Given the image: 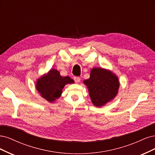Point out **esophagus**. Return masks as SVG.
<instances>
[{"instance_id":"34e87169","label":"esophagus","mask_w":155,"mask_h":155,"mask_svg":"<svg viewBox=\"0 0 155 155\" xmlns=\"http://www.w3.org/2000/svg\"><path fill=\"white\" fill-rule=\"evenodd\" d=\"M74 81L76 83H78L80 81H81V78H80V77H74Z\"/></svg>"}]
</instances>
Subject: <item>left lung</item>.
I'll return each instance as SVG.
<instances>
[{"label":"left lung","mask_w":155,"mask_h":155,"mask_svg":"<svg viewBox=\"0 0 155 155\" xmlns=\"http://www.w3.org/2000/svg\"><path fill=\"white\" fill-rule=\"evenodd\" d=\"M87 86L94 106L102 107L116 97L120 86L116 74L103 68H94L90 77L83 82Z\"/></svg>","instance_id":"left-lung-1"}]
</instances>
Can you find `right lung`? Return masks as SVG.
<instances>
[{
	"mask_svg": "<svg viewBox=\"0 0 155 155\" xmlns=\"http://www.w3.org/2000/svg\"><path fill=\"white\" fill-rule=\"evenodd\" d=\"M73 83L70 77H62L57 69H51L46 74L38 78L36 88L41 97L52 103L61 96L65 85Z\"/></svg>",
	"mask_w": 155,
	"mask_h": 155,
	"instance_id": "obj_1",
	"label": "right lung"
}]
</instances>
